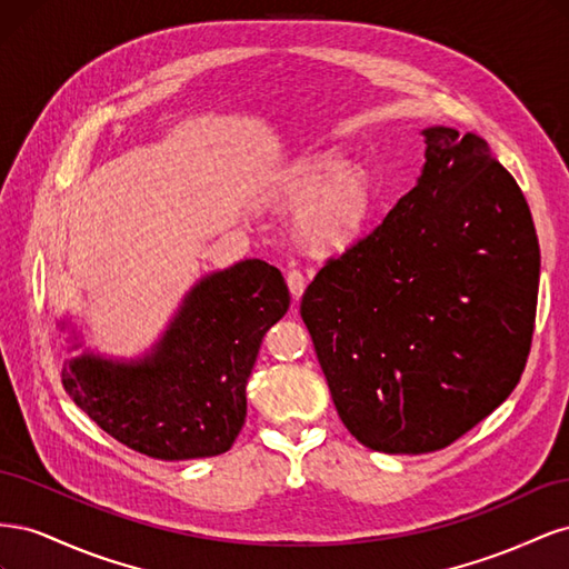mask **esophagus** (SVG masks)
Wrapping results in <instances>:
<instances>
[{"instance_id":"esophagus-1","label":"esophagus","mask_w":569,"mask_h":569,"mask_svg":"<svg viewBox=\"0 0 569 569\" xmlns=\"http://www.w3.org/2000/svg\"><path fill=\"white\" fill-rule=\"evenodd\" d=\"M287 284H289V291H291V297H295V306H297V301L301 299L303 289H306V278L299 270H289L287 272Z\"/></svg>"}]
</instances>
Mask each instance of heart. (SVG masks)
<instances>
[{
	"mask_svg": "<svg viewBox=\"0 0 569 569\" xmlns=\"http://www.w3.org/2000/svg\"><path fill=\"white\" fill-rule=\"evenodd\" d=\"M270 194L297 216L301 242L320 256H339L366 237L377 209L366 170L343 153L320 149L287 163L270 182Z\"/></svg>",
	"mask_w": 569,
	"mask_h": 569,
	"instance_id": "obj_1",
	"label": "heart"
}]
</instances>
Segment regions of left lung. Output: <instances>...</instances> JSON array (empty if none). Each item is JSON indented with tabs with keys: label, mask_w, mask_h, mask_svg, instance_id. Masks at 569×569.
Returning a JSON list of instances; mask_svg holds the SVG:
<instances>
[{
	"label": "left lung",
	"mask_w": 569,
	"mask_h": 569,
	"mask_svg": "<svg viewBox=\"0 0 569 569\" xmlns=\"http://www.w3.org/2000/svg\"><path fill=\"white\" fill-rule=\"evenodd\" d=\"M422 137L416 187L301 299L341 422L408 456L453 443L520 382L541 268L522 189L489 144L446 126Z\"/></svg>",
	"instance_id": "left-lung-1"
}]
</instances>
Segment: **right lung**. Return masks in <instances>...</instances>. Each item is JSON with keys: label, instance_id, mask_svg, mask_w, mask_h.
<instances>
[{"label": "right lung", "instance_id": "add662e5", "mask_svg": "<svg viewBox=\"0 0 569 569\" xmlns=\"http://www.w3.org/2000/svg\"><path fill=\"white\" fill-rule=\"evenodd\" d=\"M289 308L278 268L247 258L203 274L161 337L137 358L84 349L61 382L88 416L130 449L159 460L226 453L247 418V382L263 335ZM71 327L68 351L82 349Z\"/></svg>", "mask_w": 569, "mask_h": 569}]
</instances>
